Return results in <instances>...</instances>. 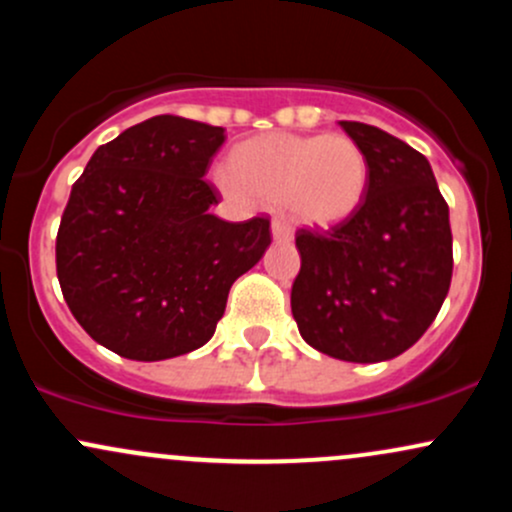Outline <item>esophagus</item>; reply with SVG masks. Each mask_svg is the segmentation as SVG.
<instances>
[{
    "label": "esophagus",
    "mask_w": 512,
    "mask_h": 512,
    "mask_svg": "<svg viewBox=\"0 0 512 512\" xmlns=\"http://www.w3.org/2000/svg\"><path fill=\"white\" fill-rule=\"evenodd\" d=\"M272 238H274V243H291L293 240V231L289 226H286L284 221H272Z\"/></svg>",
    "instance_id": "obj_1"
}]
</instances>
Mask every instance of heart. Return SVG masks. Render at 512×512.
Segmentation results:
<instances>
[{"label":"heart","mask_w":512,"mask_h":512,"mask_svg":"<svg viewBox=\"0 0 512 512\" xmlns=\"http://www.w3.org/2000/svg\"><path fill=\"white\" fill-rule=\"evenodd\" d=\"M219 182L231 197L284 204L298 223L334 228L366 202L370 163L346 134L269 132L238 144Z\"/></svg>","instance_id":"heart-1"}]
</instances>
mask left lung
Listing matches in <instances>:
<instances>
[{"instance_id":"8db88e82","label":"left lung","mask_w":512,"mask_h":512,"mask_svg":"<svg viewBox=\"0 0 512 512\" xmlns=\"http://www.w3.org/2000/svg\"><path fill=\"white\" fill-rule=\"evenodd\" d=\"M339 125L366 151L368 195L325 236L296 233L291 313L313 349L380 363L419 342L448 296L450 214L424 154L373 125Z\"/></svg>"}]
</instances>
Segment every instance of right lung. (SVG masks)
I'll return each mask as SVG.
<instances>
[{
  "mask_svg": "<svg viewBox=\"0 0 512 512\" xmlns=\"http://www.w3.org/2000/svg\"><path fill=\"white\" fill-rule=\"evenodd\" d=\"M223 127L156 115L98 146L57 233L64 301L105 349L166 361L214 337L228 291L267 252L269 219L228 223L204 180Z\"/></svg>",
  "mask_w": 512,
  "mask_h": 512,
  "instance_id": "obj_1",
  "label": "right lung"
}]
</instances>
